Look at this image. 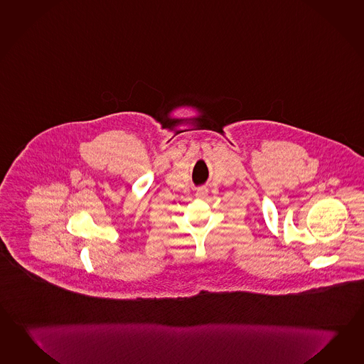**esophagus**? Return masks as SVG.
<instances>
[{"mask_svg": "<svg viewBox=\"0 0 364 364\" xmlns=\"http://www.w3.org/2000/svg\"><path fill=\"white\" fill-rule=\"evenodd\" d=\"M195 195H196V198L203 199V198H205V196L208 195V188H207V187H199V188L196 190Z\"/></svg>", "mask_w": 364, "mask_h": 364, "instance_id": "1", "label": "esophagus"}]
</instances>
